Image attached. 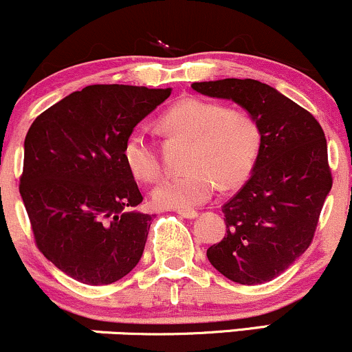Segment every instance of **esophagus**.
Returning a JSON list of instances; mask_svg holds the SVG:
<instances>
[{
    "mask_svg": "<svg viewBox=\"0 0 352 352\" xmlns=\"http://www.w3.org/2000/svg\"><path fill=\"white\" fill-rule=\"evenodd\" d=\"M177 214L183 216V218H188V219L197 218V211H195V209H177Z\"/></svg>",
    "mask_w": 352,
    "mask_h": 352,
    "instance_id": "esophagus-1",
    "label": "esophagus"
}]
</instances>
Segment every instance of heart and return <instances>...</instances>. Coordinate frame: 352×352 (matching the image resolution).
Segmentation results:
<instances>
[{
  "mask_svg": "<svg viewBox=\"0 0 352 352\" xmlns=\"http://www.w3.org/2000/svg\"><path fill=\"white\" fill-rule=\"evenodd\" d=\"M161 129L188 141L184 175L169 176L153 189L161 208L192 209L206 203L216 189H231L251 176L263 148V128L244 108L186 96L160 116ZM126 168L136 179L151 183L161 175L160 155L148 134L134 129L123 144Z\"/></svg>",
  "mask_w": 352,
  "mask_h": 352,
  "instance_id": "obj_1",
  "label": "heart"
}]
</instances>
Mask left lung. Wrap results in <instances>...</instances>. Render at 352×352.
I'll return each mask as SVG.
<instances>
[{
	"label": "left lung",
	"mask_w": 352,
	"mask_h": 352,
	"mask_svg": "<svg viewBox=\"0 0 352 352\" xmlns=\"http://www.w3.org/2000/svg\"><path fill=\"white\" fill-rule=\"evenodd\" d=\"M191 88L238 102L261 123L258 163L223 206L226 234L206 256L234 283L271 281L313 243L333 186L324 131L309 111L261 81L226 78Z\"/></svg>",
	"instance_id": "left-lung-1"
}]
</instances>
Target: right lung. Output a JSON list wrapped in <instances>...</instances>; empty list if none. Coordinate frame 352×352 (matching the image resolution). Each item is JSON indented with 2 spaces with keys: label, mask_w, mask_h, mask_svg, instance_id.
I'll list each match as a JSON object with an SVG mask.
<instances>
[{
  "label": "right lung",
  "mask_w": 352,
  "mask_h": 352,
  "mask_svg": "<svg viewBox=\"0 0 352 352\" xmlns=\"http://www.w3.org/2000/svg\"><path fill=\"white\" fill-rule=\"evenodd\" d=\"M171 88L91 85L41 113L28 129L19 195L38 250L76 281L124 278L143 256L151 216L126 168L123 144Z\"/></svg>",
  "instance_id": "obj_1"
}]
</instances>
